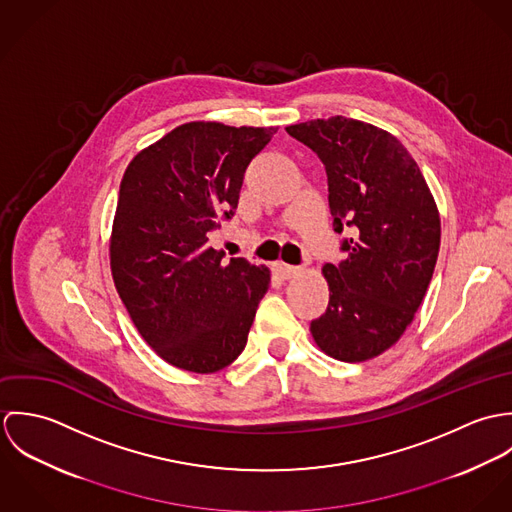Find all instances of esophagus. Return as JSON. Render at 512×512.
Here are the masks:
<instances>
[{"label":"esophagus","mask_w":512,"mask_h":512,"mask_svg":"<svg viewBox=\"0 0 512 512\" xmlns=\"http://www.w3.org/2000/svg\"><path fill=\"white\" fill-rule=\"evenodd\" d=\"M278 272L282 274V278H293L301 272L299 266H290V264H278Z\"/></svg>","instance_id":"1"}]
</instances>
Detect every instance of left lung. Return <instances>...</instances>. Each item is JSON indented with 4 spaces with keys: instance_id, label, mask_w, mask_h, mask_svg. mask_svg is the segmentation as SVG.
Instances as JSON below:
<instances>
[{
    "instance_id": "1",
    "label": "left lung",
    "mask_w": 512,
    "mask_h": 512,
    "mask_svg": "<svg viewBox=\"0 0 512 512\" xmlns=\"http://www.w3.org/2000/svg\"><path fill=\"white\" fill-rule=\"evenodd\" d=\"M286 132L323 161L329 209L347 258L325 264L329 305L311 321L319 349L361 363L390 349L412 323L439 252V213L408 149L365 122L333 116Z\"/></svg>"
}]
</instances>
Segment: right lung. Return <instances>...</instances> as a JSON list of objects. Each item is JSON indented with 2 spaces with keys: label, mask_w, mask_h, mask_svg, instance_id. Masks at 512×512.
Wrapping results in <instances>:
<instances>
[{
  "label": "right lung",
  "mask_w": 512,
  "mask_h": 512,
  "mask_svg": "<svg viewBox=\"0 0 512 512\" xmlns=\"http://www.w3.org/2000/svg\"><path fill=\"white\" fill-rule=\"evenodd\" d=\"M278 128L189 122L140 151L120 183L110 238L116 290L169 365L209 374L244 351L270 270L209 244L234 217L248 163Z\"/></svg>",
  "instance_id": "obj_1"
}]
</instances>
